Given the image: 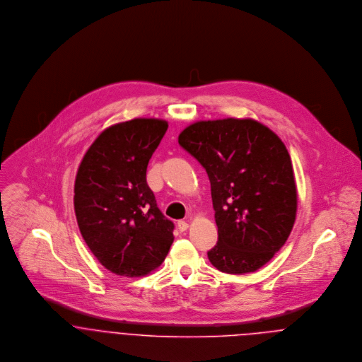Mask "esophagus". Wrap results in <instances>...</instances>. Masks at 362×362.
Masks as SVG:
<instances>
[{"instance_id":"esophagus-1","label":"esophagus","mask_w":362,"mask_h":362,"mask_svg":"<svg viewBox=\"0 0 362 362\" xmlns=\"http://www.w3.org/2000/svg\"><path fill=\"white\" fill-rule=\"evenodd\" d=\"M177 227H178V230L182 233V231H187L188 230V223L187 221H184V220H180L178 223H177Z\"/></svg>"}]
</instances>
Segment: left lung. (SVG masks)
I'll return each mask as SVG.
<instances>
[{
  "mask_svg": "<svg viewBox=\"0 0 362 362\" xmlns=\"http://www.w3.org/2000/svg\"><path fill=\"white\" fill-rule=\"evenodd\" d=\"M178 144L210 181L218 233L210 263L228 274L258 270L286 244L296 221L297 187L284 144L251 118L198 121Z\"/></svg>",
  "mask_w": 362,
  "mask_h": 362,
  "instance_id": "left-lung-1",
  "label": "left lung"
}]
</instances>
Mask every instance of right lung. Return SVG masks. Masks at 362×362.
I'll use <instances>...</instances> for the list:
<instances>
[{
	"instance_id": "right-lung-1",
	"label": "right lung",
	"mask_w": 362,
	"mask_h": 362,
	"mask_svg": "<svg viewBox=\"0 0 362 362\" xmlns=\"http://www.w3.org/2000/svg\"><path fill=\"white\" fill-rule=\"evenodd\" d=\"M167 121L135 118L108 127L83 156L74 188L81 234L110 272L138 277L157 269L174 241L146 182Z\"/></svg>"
}]
</instances>
